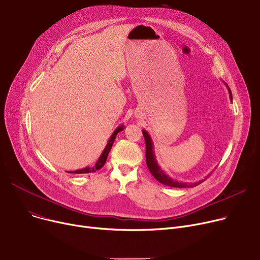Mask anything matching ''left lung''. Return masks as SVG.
Here are the masks:
<instances>
[{"label":"left lung","instance_id":"left-lung-1","mask_svg":"<svg viewBox=\"0 0 260 260\" xmlns=\"http://www.w3.org/2000/svg\"><path fill=\"white\" fill-rule=\"evenodd\" d=\"M223 83H224V82H223ZM224 85L228 88L231 102H233V97H232V91H231L230 87L228 86L226 83H224ZM142 134L144 136L145 145H146V154H145V156H146L147 168H148L149 172H151V174L155 177V179L158 180L160 183L165 184V185H168V186H172V187H193V186H196L199 183H201L203 180L207 179V177L209 175L204 179L199 180V181L194 182V183H186V182L177 181V180L173 179L172 177H170L165 171H162V169L158 165L156 156H155V151H154V143H153V140L151 138V136L148 135V133L145 129H142Z\"/></svg>","mask_w":260,"mask_h":260}]
</instances>
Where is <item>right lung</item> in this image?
<instances>
[{
	"instance_id": "add662e5",
	"label": "right lung",
	"mask_w": 260,
	"mask_h": 260,
	"mask_svg": "<svg viewBox=\"0 0 260 260\" xmlns=\"http://www.w3.org/2000/svg\"><path fill=\"white\" fill-rule=\"evenodd\" d=\"M123 129H124V125H123V124L119 125V126L115 129V132L112 134L111 137H109V139H108V141H107V143H106V145H105V147H104V149H103L102 154L100 155L99 159L97 160V162H95L94 166H92V167H86V168H83V169H80V170L73 171V172H67V173H73V174H87V173L95 172V171L100 170L101 168H103V166L105 165V161H106V159H107L108 153H109V151H111V148H112V146H113V144H114V141H115V139H116L117 134H118L119 132L123 131Z\"/></svg>"
}]
</instances>
